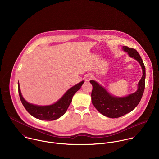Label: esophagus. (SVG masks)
<instances>
[{
  "label": "esophagus",
  "instance_id": "obj_1",
  "mask_svg": "<svg viewBox=\"0 0 159 159\" xmlns=\"http://www.w3.org/2000/svg\"><path fill=\"white\" fill-rule=\"evenodd\" d=\"M92 78H93V76L92 75H88L86 77V81H89Z\"/></svg>",
  "mask_w": 159,
  "mask_h": 159
}]
</instances>
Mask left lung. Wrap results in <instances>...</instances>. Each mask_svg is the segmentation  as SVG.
<instances>
[{"instance_id":"1","label":"left lung","mask_w":159,"mask_h":159,"mask_svg":"<svg viewBox=\"0 0 159 159\" xmlns=\"http://www.w3.org/2000/svg\"><path fill=\"white\" fill-rule=\"evenodd\" d=\"M122 49L127 52L130 57L136 60L142 68L143 76L138 83V89L134 93L125 97L114 96L97 81H90L92 85V104L99 113L110 118L121 117L134 110L141 99L145 88L146 70L141 56L135 49L123 46Z\"/></svg>"}]
</instances>
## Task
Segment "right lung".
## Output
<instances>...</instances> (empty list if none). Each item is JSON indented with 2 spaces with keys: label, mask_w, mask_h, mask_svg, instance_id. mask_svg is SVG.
<instances>
[{
  "label": "right lung",
  "mask_w": 159,
  "mask_h": 159,
  "mask_svg": "<svg viewBox=\"0 0 159 159\" xmlns=\"http://www.w3.org/2000/svg\"><path fill=\"white\" fill-rule=\"evenodd\" d=\"M84 82L83 80L70 88L59 100L50 105L40 106L27 102L23 98L21 94L19 81L18 83V92L23 106L30 115L40 120H54L61 117L66 113L72 101L73 96L77 91L80 89Z\"/></svg>",
  "instance_id": "add662e5"
}]
</instances>
